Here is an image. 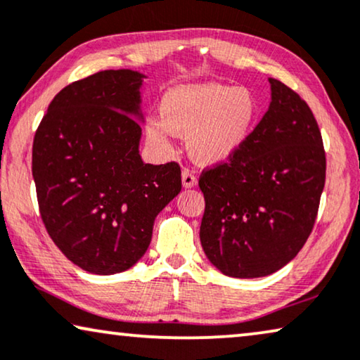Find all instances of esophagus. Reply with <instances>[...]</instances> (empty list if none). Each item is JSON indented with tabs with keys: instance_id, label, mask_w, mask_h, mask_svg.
Wrapping results in <instances>:
<instances>
[{
	"instance_id": "1",
	"label": "esophagus",
	"mask_w": 360,
	"mask_h": 360,
	"mask_svg": "<svg viewBox=\"0 0 360 360\" xmlns=\"http://www.w3.org/2000/svg\"><path fill=\"white\" fill-rule=\"evenodd\" d=\"M197 184V176L194 174V171L189 168L182 169V186L184 187H194Z\"/></svg>"
}]
</instances>
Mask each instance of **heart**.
<instances>
[{
	"label": "heart",
	"instance_id": "obj_1",
	"mask_svg": "<svg viewBox=\"0 0 360 360\" xmlns=\"http://www.w3.org/2000/svg\"><path fill=\"white\" fill-rule=\"evenodd\" d=\"M160 119L145 125L146 140L156 151L173 150V134L187 135V148L200 165L230 160L255 129L259 114L255 94L246 88L219 83L184 84L166 91Z\"/></svg>",
	"mask_w": 360,
	"mask_h": 360
}]
</instances>
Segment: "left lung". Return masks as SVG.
<instances>
[{
	"mask_svg": "<svg viewBox=\"0 0 360 360\" xmlns=\"http://www.w3.org/2000/svg\"><path fill=\"white\" fill-rule=\"evenodd\" d=\"M272 101L230 160L205 168L200 243L225 276L264 277L290 262L315 225L326 179L321 131L308 104L269 78Z\"/></svg>",
	"mask_w": 360,
	"mask_h": 360,
	"instance_id": "1",
	"label": "left lung"
}]
</instances>
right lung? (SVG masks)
<instances>
[{"instance_id":"1","label":"right lung","mask_w":360,"mask_h":360,"mask_svg":"<svg viewBox=\"0 0 360 360\" xmlns=\"http://www.w3.org/2000/svg\"><path fill=\"white\" fill-rule=\"evenodd\" d=\"M143 75L104 70L65 86L40 120L32 176L45 230L91 274L127 271L148 250L156 215L181 191L176 161L139 153Z\"/></svg>"}]
</instances>
